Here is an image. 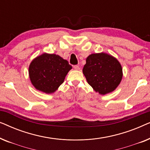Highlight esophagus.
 Returning <instances> with one entry per match:
<instances>
[{
    "label": "esophagus",
    "instance_id": "1",
    "mask_svg": "<svg viewBox=\"0 0 150 150\" xmlns=\"http://www.w3.org/2000/svg\"><path fill=\"white\" fill-rule=\"evenodd\" d=\"M74 69H76V70H80V67L79 66V65H74Z\"/></svg>",
    "mask_w": 150,
    "mask_h": 150
}]
</instances>
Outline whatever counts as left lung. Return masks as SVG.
Here are the masks:
<instances>
[{
  "label": "left lung",
  "mask_w": 150,
  "mask_h": 150,
  "mask_svg": "<svg viewBox=\"0 0 150 150\" xmlns=\"http://www.w3.org/2000/svg\"><path fill=\"white\" fill-rule=\"evenodd\" d=\"M83 72L89 85L100 95L115 91L123 77L120 63L115 57L105 52L89 55Z\"/></svg>",
  "instance_id": "obj_1"
}]
</instances>
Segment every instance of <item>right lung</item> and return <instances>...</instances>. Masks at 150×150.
Listing matches in <instances>:
<instances>
[{
    "mask_svg": "<svg viewBox=\"0 0 150 150\" xmlns=\"http://www.w3.org/2000/svg\"><path fill=\"white\" fill-rule=\"evenodd\" d=\"M72 67L59 55L43 53L30 63L28 75L37 90L50 94L58 89Z\"/></svg>",
    "mask_w": 150,
    "mask_h": 150,
    "instance_id": "right-lung-1",
    "label": "right lung"
}]
</instances>
